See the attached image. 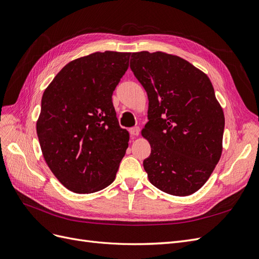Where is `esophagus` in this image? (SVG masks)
I'll return each instance as SVG.
<instances>
[{
  "instance_id": "esophagus-1",
  "label": "esophagus",
  "mask_w": 259,
  "mask_h": 259,
  "mask_svg": "<svg viewBox=\"0 0 259 259\" xmlns=\"http://www.w3.org/2000/svg\"><path fill=\"white\" fill-rule=\"evenodd\" d=\"M129 132L132 137H138L140 135V127H133L129 130Z\"/></svg>"
}]
</instances>
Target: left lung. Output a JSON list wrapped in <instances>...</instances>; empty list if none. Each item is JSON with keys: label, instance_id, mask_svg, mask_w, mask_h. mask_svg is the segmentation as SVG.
<instances>
[{"label": "left lung", "instance_id": "1", "mask_svg": "<svg viewBox=\"0 0 259 259\" xmlns=\"http://www.w3.org/2000/svg\"><path fill=\"white\" fill-rule=\"evenodd\" d=\"M130 69L148 97L142 136L149 182L173 196L201 188L220 161L225 117L211 80L188 61L161 52L133 53Z\"/></svg>", "mask_w": 259, "mask_h": 259}]
</instances>
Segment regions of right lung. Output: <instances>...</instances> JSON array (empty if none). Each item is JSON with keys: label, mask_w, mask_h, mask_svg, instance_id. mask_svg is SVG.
Here are the masks:
<instances>
[{"label": "right lung", "mask_w": 259, "mask_h": 259, "mask_svg": "<svg viewBox=\"0 0 259 259\" xmlns=\"http://www.w3.org/2000/svg\"><path fill=\"white\" fill-rule=\"evenodd\" d=\"M130 53L78 58L56 75L41 97L36 132L44 159L73 193L111 185L128 148L112 96L129 66Z\"/></svg>", "instance_id": "1"}]
</instances>
